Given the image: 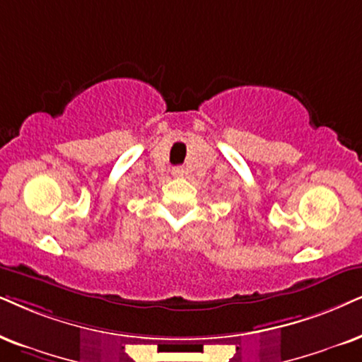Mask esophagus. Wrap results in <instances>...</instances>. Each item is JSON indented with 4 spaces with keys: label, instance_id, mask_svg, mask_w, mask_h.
Here are the masks:
<instances>
[{
    "label": "esophagus",
    "instance_id": "obj_1",
    "mask_svg": "<svg viewBox=\"0 0 362 362\" xmlns=\"http://www.w3.org/2000/svg\"><path fill=\"white\" fill-rule=\"evenodd\" d=\"M172 173H173V175H175V177H182V175H184V168H182V167H173Z\"/></svg>",
    "mask_w": 362,
    "mask_h": 362
}]
</instances>
